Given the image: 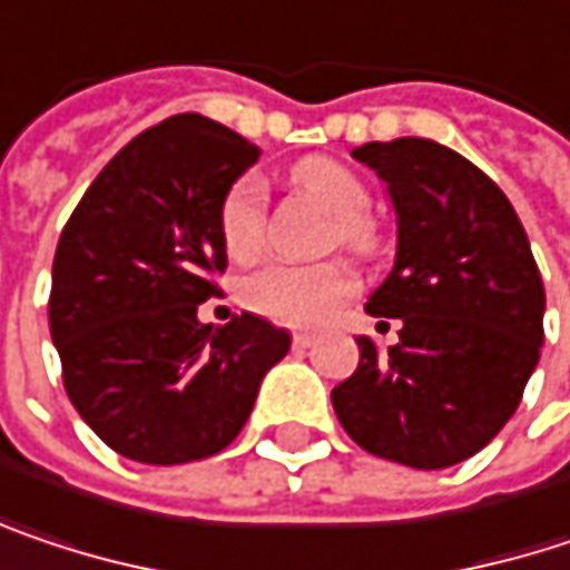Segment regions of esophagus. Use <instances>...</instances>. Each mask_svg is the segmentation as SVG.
I'll use <instances>...</instances> for the list:
<instances>
[{"label": "esophagus", "mask_w": 570, "mask_h": 570, "mask_svg": "<svg viewBox=\"0 0 570 570\" xmlns=\"http://www.w3.org/2000/svg\"><path fill=\"white\" fill-rule=\"evenodd\" d=\"M316 345V336H309V333H296L293 336V348L296 352H306V348H313Z\"/></svg>", "instance_id": "esophagus-1"}]
</instances>
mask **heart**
I'll list each match as a JSON object with an SVG mask.
<instances>
[{
  "label": "heart",
  "mask_w": 570,
  "mask_h": 570,
  "mask_svg": "<svg viewBox=\"0 0 570 570\" xmlns=\"http://www.w3.org/2000/svg\"><path fill=\"white\" fill-rule=\"evenodd\" d=\"M289 179L316 198L333 218L342 244L368 247L372 225L365 222L368 191L362 179L336 159L313 156L293 166ZM222 240L234 261H250L264 240V181L240 176L222 202ZM355 289V277L345 264H271L250 274L240 286V299L257 316L281 326H320L336 313L342 299Z\"/></svg>",
  "instance_id": "obj_1"
}]
</instances>
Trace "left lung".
I'll return each instance as SVG.
<instances>
[{"mask_svg":"<svg viewBox=\"0 0 570 570\" xmlns=\"http://www.w3.org/2000/svg\"><path fill=\"white\" fill-rule=\"evenodd\" d=\"M352 156L394 208V267L365 309L401 320V338L389 352L355 338L362 358L333 407L362 450L443 470L515 414L542 352V277L515 208L460 153L401 136Z\"/></svg>","mask_w":570,"mask_h":570,"instance_id":"8db88e82","label":"left lung"}]
</instances>
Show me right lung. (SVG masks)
Masks as SVG:
<instances>
[{
	"label": "right lung",
	"mask_w": 570,
	"mask_h": 570,
	"mask_svg": "<svg viewBox=\"0 0 570 570\" xmlns=\"http://www.w3.org/2000/svg\"><path fill=\"white\" fill-rule=\"evenodd\" d=\"M261 149L228 127L179 114L130 139L65 225L48 323L65 389L87 428L153 466L225 450L250 417L289 333L240 313L202 323L228 267L222 202Z\"/></svg>",
	"instance_id": "right-lung-1"
}]
</instances>
